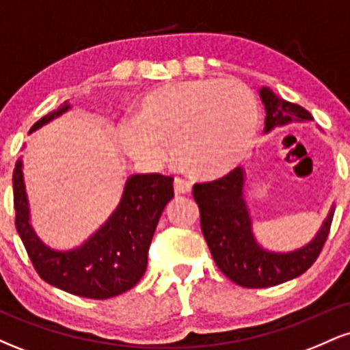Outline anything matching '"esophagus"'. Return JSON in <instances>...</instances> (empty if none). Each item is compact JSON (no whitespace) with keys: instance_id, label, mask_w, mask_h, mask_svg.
<instances>
[{"instance_id":"obj_1","label":"esophagus","mask_w":350,"mask_h":350,"mask_svg":"<svg viewBox=\"0 0 350 350\" xmlns=\"http://www.w3.org/2000/svg\"><path fill=\"white\" fill-rule=\"evenodd\" d=\"M192 189V184L189 180L183 179V178H176L174 179V192L176 194H189Z\"/></svg>"}]
</instances>
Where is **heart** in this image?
Masks as SVG:
<instances>
[{"label": "heart", "mask_w": 350, "mask_h": 350, "mask_svg": "<svg viewBox=\"0 0 350 350\" xmlns=\"http://www.w3.org/2000/svg\"><path fill=\"white\" fill-rule=\"evenodd\" d=\"M260 131L255 94L237 80L167 83L143 98L138 120L120 128L128 156L161 164L170 154L192 174L215 178L250 154Z\"/></svg>", "instance_id": "1"}]
</instances>
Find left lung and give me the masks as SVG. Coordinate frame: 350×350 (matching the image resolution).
<instances>
[{
  "instance_id": "1",
  "label": "left lung",
  "mask_w": 350,
  "mask_h": 350,
  "mask_svg": "<svg viewBox=\"0 0 350 350\" xmlns=\"http://www.w3.org/2000/svg\"><path fill=\"white\" fill-rule=\"evenodd\" d=\"M260 98L267 111L265 133L291 122L312 120L308 110L278 97L268 87L260 88ZM243 184V167H235L224 178L198 183L192 187L200 211V228L219 270L245 288L275 286L303 275L326 243L336 206L332 204L319 232L308 245L286 253L270 252L258 245L253 235Z\"/></svg>"
}]
</instances>
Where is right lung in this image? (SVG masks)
<instances>
[{"mask_svg":"<svg viewBox=\"0 0 350 350\" xmlns=\"http://www.w3.org/2000/svg\"><path fill=\"white\" fill-rule=\"evenodd\" d=\"M69 110L70 103L64 102L36 122L29 133ZM172 180L156 172L130 176L122 200L107 222L80 247L59 252L47 247L31 226L23 161L18 159L13 171L16 230L46 283L82 298H113L131 290L146 271L156 226L166 204L174 198Z\"/></svg>","mask_w":350,"mask_h":350,"instance_id":"1","label":"right lung"}]
</instances>
